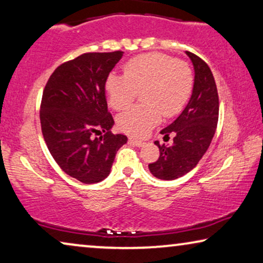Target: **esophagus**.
Instances as JSON below:
<instances>
[{"mask_svg": "<svg viewBox=\"0 0 263 263\" xmlns=\"http://www.w3.org/2000/svg\"><path fill=\"white\" fill-rule=\"evenodd\" d=\"M128 142L133 144V145H136V146H142L144 144L143 140H139V139H136V138H130V139H128Z\"/></svg>", "mask_w": 263, "mask_h": 263, "instance_id": "obj_1", "label": "esophagus"}]
</instances>
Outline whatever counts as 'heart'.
<instances>
[{
  "instance_id": "heart-1",
  "label": "heart",
  "mask_w": 263,
  "mask_h": 263,
  "mask_svg": "<svg viewBox=\"0 0 263 263\" xmlns=\"http://www.w3.org/2000/svg\"><path fill=\"white\" fill-rule=\"evenodd\" d=\"M194 75L190 65L167 54L151 52L131 58L124 75L109 73L106 93L109 106L124 110L132 105L137 91L144 90V105L128 109L118 118V126L128 135L145 136L164 117L180 113L193 91Z\"/></svg>"
}]
</instances>
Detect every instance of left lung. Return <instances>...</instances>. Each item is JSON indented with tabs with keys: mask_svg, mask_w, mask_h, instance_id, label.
<instances>
[{
	"mask_svg": "<svg viewBox=\"0 0 263 263\" xmlns=\"http://www.w3.org/2000/svg\"><path fill=\"white\" fill-rule=\"evenodd\" d=\"M194 68L191 99L182 113L161 131L164 138L173 135V144L161 145L160 157L149 164V170L161 180H175L190 173L209 149L216 132L219 114L217 86L209 65L197 54L188 52Z\"/></svg>",
	"mask_w": 263,
	"mask_h": 263,
	"instance_id": "left-lung-1",
	"label": "left lung"
}]
</instances>
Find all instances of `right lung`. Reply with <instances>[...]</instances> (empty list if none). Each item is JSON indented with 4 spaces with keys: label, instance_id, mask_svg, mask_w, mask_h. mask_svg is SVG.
<instances>
[{
    "label": "right lung",
    "instance_id": "right-lung-1",
    "mask_svg": "<svg viewBox=\"0 0 263 263\" xmlns=\"http://www.w3.org/2000/svg\"><path fill=\"white\" fill-rule=\"evenodd\" d=\"M123 51L89 52L65 62L47 81L40 105L45 143L63 172L82 183L109 175L117 151L127 142L113 135L105 84ZM105 135L93 138V133Z\"/></svg>",
    "mask_w": 263,
    "mask_h": 263
}]
</instances>
